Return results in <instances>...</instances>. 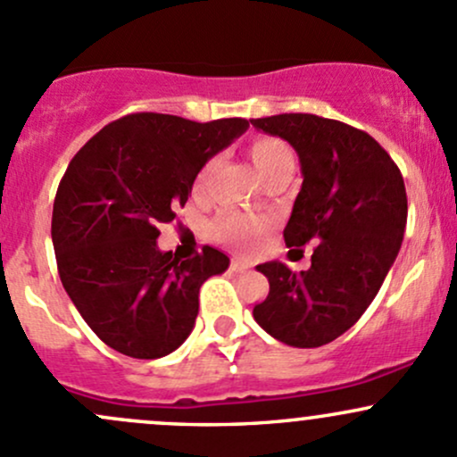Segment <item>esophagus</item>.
Instances as JSON below:
<instances>
[{
    "label": "esophagus",
    "instance_id": "1",
    "mask_svg": "<svg viewBox=\"0 0 457 457\" xmlns=\"http://www.w3.org/2000/svg\"><path fill=\"white\" fill-rule=\"evenodd\" d=\"M245 269H247V265H245V262H241V261L229 262V271H232V273H243Z\"/></svg>",
    "mask_w": 457,
    "mask_h": 457
}]
</instances>
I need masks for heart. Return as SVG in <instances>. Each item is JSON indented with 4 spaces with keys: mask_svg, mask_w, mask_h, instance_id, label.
<instances>
[{
    "mask_svg": "<svg viewBox=\"0 0 457 457\" xmlns=\"http://www.w3.org/2000/svg\"><path fill=\"white\" fill-rule=\"evenodd\" d=\"M249 160H252L253 168H256L258 175L262 177V181H267L269 177L280 175V172H293L295 168V155H293L291 146L280 137L273 136H258L249 142L247 146ZM210 170H212V162H208L196 175L195 195H204L205 184H208ZM267 220L262 219H249L238 212H223L214 219L212 223V234L220 241L234 245L241 252H249V249L256 245L258 238L265 234Z\"/></svg>",
    "mask_w": 457,
    "mask_h": 457,
    "instance_id": "1",
    "label": "heart"
}]
</instances>
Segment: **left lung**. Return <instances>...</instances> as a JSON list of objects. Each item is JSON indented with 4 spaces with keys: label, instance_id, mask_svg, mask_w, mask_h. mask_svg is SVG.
Returning <instances> with one entry per match:
<instances>
[{
    "label": "left lung",
    "instance_id": "8db88e82",
    "mask_svg": "<svg viewBox=\"0 0 457 457\" xmlns=\"http://www.w3.org/2000/svg\"><path fill=\"white\" fill-rule=\"evenodd\" d=\"M252 124L300 155L304 181L285 243L291 252L315 243L306 271L258 265L269 293L253 320L278 342L317 348L354 326L381 289L405 232V184L381 144L339 120L280 113Z\"/></svg>",
    "mask_w": 457,
    "mask_h": 457
}]
</instances>
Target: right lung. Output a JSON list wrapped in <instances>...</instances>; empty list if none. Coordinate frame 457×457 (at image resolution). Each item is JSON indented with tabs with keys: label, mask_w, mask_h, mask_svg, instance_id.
Returning <instances> with one entry per match:
<instances>
[{
	"label": "right lung",
	"mask_w": 457,
	"mask_h": 457,
	"mask_svg": "<svg viewBox=\"0 0 457 457\" xmlns=\"http://www.w3.org/2000/svg\"><path fill=\"white\" fill-rule=\"evenodd\" d=\"M247 127L245 118L129 113L71 157L52 210L56 267L109 348L160 359L190 335L201 285L223 273L229 258L208 245L186 261L162 253L157 225L175 220L205 162Z\"/></svg>",
	"instance_id": "1"
}]
</instances>
